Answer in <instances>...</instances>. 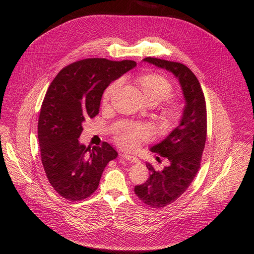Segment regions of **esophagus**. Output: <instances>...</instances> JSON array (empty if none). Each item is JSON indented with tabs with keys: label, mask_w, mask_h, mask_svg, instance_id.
I'll list each match as a JSON object with an SVG mask.
<instances>
[{
	"label": "esophagus",
	"mask_w": 254,
	"mask_h": 254,
	"mask_svg": "<svg viewBox=\"0 0 254 254\" xmlns=\"http://www.w3.org/2000/svg\"><path fill=\"white\" fill-rule=\"evenodd\" d=\"M122 157L124 159H126V161H128L130 163H139V159L136 157V156H132V155H129V154H122Z\"/></svg>",
	"instance_id": "esophagus-1"
}]
</instances>
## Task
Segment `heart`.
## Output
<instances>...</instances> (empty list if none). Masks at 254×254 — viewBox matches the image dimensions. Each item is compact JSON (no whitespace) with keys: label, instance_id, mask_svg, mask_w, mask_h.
Segmentation results:
<instances>
[{"label":"heart","instance_id":"b5f03b06","mask_svg":"<svg viewBox=\"0 0 254 254\" xmlns=\"http://www.w3.org/2000/svg\"><path fill=\"white\" fill-rule=\"evenodd\" d=\"M136 83L140 87L145 100L149 105H157L166 100L172 92V84L163 75L157 73H146L136 77ZM120 85L119 80L113 81L105 89L103 103L107 104L116 92ZM182 115V107L177 101H171L162 109L161 120L164 127L176 124ZM151 135L150 129L146 126H128L115 137L117 144L125 149L135 150L141 143L147 140Z\"/></svg>","mask_w":254,"mask_h":254}]
</instances>
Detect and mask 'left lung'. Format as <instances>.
I'll return each instance as SVG.
<instances>
[{
	"label": "left lung",
	"instance_id": "1",
	"mask_svg": "<svg viewBox=\"0 0 254 254\" xmlns=\"http://www.w3.org/2000/svg\"><path fill=\"white\" fill-rule=\"evenodd\" d=\"M143 61L174 75L185 100L179 126L150 148L152 152L168 157L170 165L162 171H155L150 164H146L150 171L149 178L135 186V193L143 203L158 209L174 203L196 175L207 138V110L201 84L188 66L154 58H145Z\"/></svg>",
	"mask_w": 254,
	"mask_h": 254
}]
</instances>
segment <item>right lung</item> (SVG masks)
I'll return each mask as SVG.
<instances>
[{
	"label": "right lung",
	"instance_id": "obj_1",
	"mask_svg": "<svg viewBox=\"0 0 254 254\" xmlns=\"http://www.w3.org/2000/svg\"><path fill=\"white\" fill-rule=\"evenodd\" d=\"M136 64L127 60H81L62 69L47 89L38 120L41 161L52 188L71 202L95 192L105 167L118 155L107 142L92 149L80 144L82 124L99 114L107 86Z\"/></svg>",
	"mask_w": 254,
	"mask_h": 254
}]
</instances>
